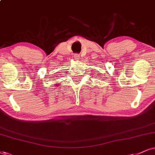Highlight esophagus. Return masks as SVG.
Wrapping results in <instances>:
<instances>
[{
	"mask_svg": "<svg viewBox=\"0 0 155 155\" xmlns=\"http://www.w3.org/2000/svg\"><path fill=\"white\" fill-rule=\"evenodd\" d=\"M74 57L76 59V60H78V59H80V54L76 53V54H74Z\"/></svg>",
	"mask_w": 155,
	"mask_h": 155,
	"instance_id": "esophagus-1",
	"label": "esophagus"
}]
</instances>
